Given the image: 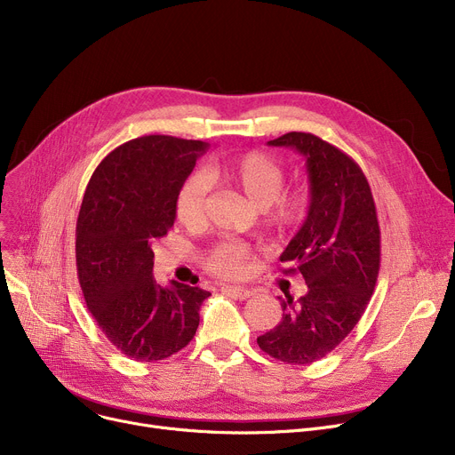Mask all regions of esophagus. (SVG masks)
<instances>
[{"label":"esophagus","instance_id":"1","mask_svg":"<svg viewBox=\"0 0 455 455\" xmlns=\"http://www.w3.org/2000/svg\"><path fill=\"white\" fill-rule=\"evenodd\" d=\"M223 293L234 297V299H240V300H245V299H251L254 293L247 288H234V285H225V288H221Z\"/></svg>","mask_w":455,"mask_h":455}]
</instances>
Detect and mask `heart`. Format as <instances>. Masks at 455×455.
<instances>
[{"mask_svg": "<svg viewBox=\"0 0 455 455\" xmlns=\"http://www.w3.org/2000/svg\"><path fill=\"white\" fill-rule=\"evenodd\" d=\"M206 177L223 182L242 194L266 215V223L275 230H288L302 223L307 213L309 196L306 189L283 191L285 173L273 156L251 151L227 160L212 162ZM203 173H191L175 196L177 221L188 228H199L206 221L208 180ZM251 249L240 242H221L204 256V267L223 278H240L247 271Z\"/></svg>", "mask_w": 455, "mask_h": 455, "instance_id": "1", "label": "heart"}]
</instances>
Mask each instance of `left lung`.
Segmentation results:
<instances>
[{
  "label": "left lung",
  "mask_w": 455,
  "mask_h": 455,
  "mask_svg": "<svg viewBox=\"0 0 455 455\" xmlns=\"http://www.w3.org/2000/svg\"><path fill=\"white\" fill-rule=\"evenodd\" d=\"M306 158L309 208L280 261L299 271L307 291L280 299L282 321L258 338L275 360L309 365L336 348L362 319L379 271V227L371 186L341 149L309 132L267 141Z\"/></svg>",
  "instance_id": "obj_1"
}]
</instances>
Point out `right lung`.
I'll use <instances>...</instances> for the list:
<instances>
[{
    "label": "right lung",
    "instance_id": "right-lung-1",
    "mask_svg": "<svg viewBox=\"0 0 455 455\" xmlns=\"http://www.w3.org/2000/svg\"><path fill=\"white\" fill-rule=\"evenodd\" d=\"M206 141L141 136L116 148L86 186L76 230L79 283L108 341L158 362L194 339L208 291L153 276L151 243L175 223V196Z\"/></svg>",
    "mask_w": 455,
    "mask_h": 455
}]
</instances>
